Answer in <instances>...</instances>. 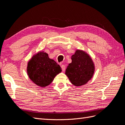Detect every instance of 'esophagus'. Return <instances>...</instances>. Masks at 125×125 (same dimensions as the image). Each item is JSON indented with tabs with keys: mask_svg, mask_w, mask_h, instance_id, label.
Returning <instances> with one entry per match:
<instances>
[{
	"mask_svg": "<svg viewBox=\"0 0 125 125\" xmlns=\"http://www.w3.org/2000/svg\"><path fill=\"white\" fill-rule=\"evenodd\" d=\"M61 68H62V71H64L65 69V66L64 65H63V64H61Z\"/></svg>",
	"mask_w": 125,
	"mask_h": 125,
	"instance_id": "34e87169",
	"label": "esophagus"
}]
</instances>
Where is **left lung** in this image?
Wrapping results in <instances>:
<instances>
[{"label":"left lung","mask_w":125,"mask_h":125,"mask_svg":"<svg viewBox=\"0 0 125 125\" xmlns=\"http://www.w3.org/2000/svg\"><path fill=\"white\" fill-rule=\"evenodd\" d=\"M72 62L66 69L65 74L76 86L86 84L92 78L95 66L91 56L85 52L77 49L71 56Z\"/></svg>","instance_id":"left-lung-1"}]
</instances>
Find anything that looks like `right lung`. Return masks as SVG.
<instances>
[{
    "label": "right lung",
    "mask_w": 125,
    "mask_h": 125,
    "mask_svg": "<svg viewBox=\"0 0 125 125\" xmlns=\"http://www.w3.org/2000/svg\"><path fill=\"white\" fill-rule=\"evenodd\" d=\"M62 72L60 66L54 60L50 58L44 51L34 54L28 61L27 75L34 84L45 87L51 84L55 76Z\"/></svg>",
    "instance_id": "add662e5"
}]
</instances>
